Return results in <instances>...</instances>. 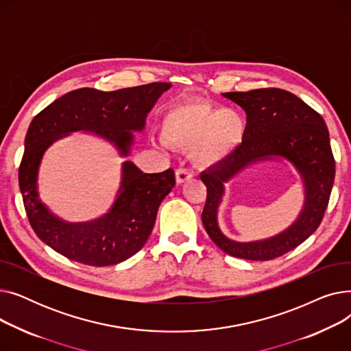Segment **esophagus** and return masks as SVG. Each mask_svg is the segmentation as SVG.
I'll use <instances>...</instances> for the list:
<instances>
[{
	"label": "esophagus",
	"instance_id": "34e87169",
	"mask_svg": "<svg viewBox=\"0 0 351 351\" xmlns=\"http://www.w3.org/2000/svg\"><path fill=\"white\" fill-rule=\"evenodd\" d=\"M192 172L189 171V169H183V168H180V169H176V172H175V178H176V183L178 185H182V183H185V182H188L189 179H192Z\"/></svg>",
	"mask_w": 351,
	"mask_h": 351
}]
</instances>
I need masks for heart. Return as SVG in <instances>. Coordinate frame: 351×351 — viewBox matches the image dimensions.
I'll return each instance as SVG.
<instances>
[{
	"label": "heart",
	"instance_id": "obj_1",
	"mask_svg": "<svg viewBox=\"0 0 351 351\" xmlns=\"http://www.w3.org/2000/svg\"><path fill=\"white\" fill-rule=\"evenodd\" d=\"M246 123L234 109H219L192 99L173 108L162 126L165 141L179 149H193V159L210 168L228 160L241 146Z\"/></svg>",
	"mask_w": 351,
	"mask_h": 351
}]
</instances>
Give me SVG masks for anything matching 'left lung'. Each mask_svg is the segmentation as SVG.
I'll use <instances>...</instances> for the list:
<instances>
[{"instance_id": "left-lung-1", "label": "left lung", "mask_w": 351, "mask_h": 351, "mask_svg": "<svg viewBox=\"0 0 351 351\" xmlns=\"http://www.w3.org/2000/svg\"><path fill=\"white\" fill-rule=\"evenodd\" d=\"M222 95L245 109L247 122L237 151L200 173L208 188L202 222L225 253L247 261H270L303 243L324 216L335 183L327 126L316 110L285 89L263 88ZM282 158L293 166L304 185V206L298 217L282 232L257 241L239 243L226 237L218 226L226 183L253 164Z\"/></svg>"}]
</instances>
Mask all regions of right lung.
I'll list each match as a JSON object with an SVG mask.
<instances>
[{
  "label": "right lung",
  "mask_w": 351,
  "mask_h": 351,
  "mask_svg": "<svg viewBox=\"0 0 351 351\" xmlns=\"http://www.w3.org/2000/svg\"><path fill=\"white\" fill-rule=\"evenodd\" d=\"M172 85L154 82L102 92L81 88L55 99L36 115L25 136L20 189L28 220L41 241L68 259L89 266H112L138 253L149 237L159 205L175 186V173H143L131 160L121 166V182L108 210L85 222H69L43 202L38 175L48 147L72 132H85L112 145L128 158L147 114Z\"/></svg>",
  "instance_id": "right-lung-1"
}]
</instances>
